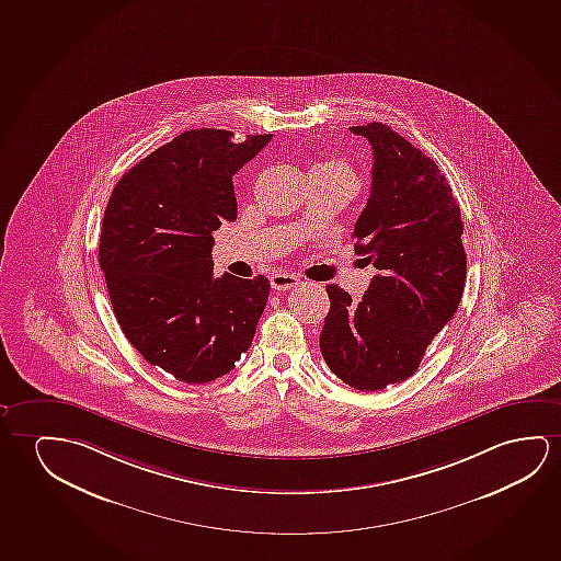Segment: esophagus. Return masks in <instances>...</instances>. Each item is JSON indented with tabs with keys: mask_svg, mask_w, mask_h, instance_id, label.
Wrapping results in <instances>:
<instances>
[{
	"mask_svg": "<svg viewBox=\"0 0 561 561\" xmlns=\"http://www.w3.org/2000/svg\"><path fill=\"white\" fill-rule=\"evenodd\" d=\"M270 284L276 291H289L293 287L301 284V279L293 274H276V276L270 277Z\"/></svg>",
	"mask_w": 561,
	"mask_h": 561,
	"instance_id": "1",
	"label": "esophagus"
}]
</instances>
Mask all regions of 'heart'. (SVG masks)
Instances as JSON below:
<instances>
[{
    "mask_svg": "<svg viewBox=\"0 0 561 561\" xmlns=\"http://www.w3.org/2000/svg\"><path fill=\"white\" fill-rule=\"evenodd\" d=\"M312 171H332V173H340V175H345V178L353 179L351 175V170L347 168V163L340 162V160H325V162H318Z\"/></svg>",
    "mask_w": 561,
    "mask_h": 561,
    "instance_id": "1",
    "label": "heart"
}]
</instances>
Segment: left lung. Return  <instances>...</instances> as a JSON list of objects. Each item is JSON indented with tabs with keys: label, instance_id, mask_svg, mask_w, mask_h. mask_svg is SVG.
I'll return each mask as SVG.
<instances>
[{
	"label": "left lung",
	"instance_id": "left-lung-1",
	"mask_svg": "<svg viewBox=\"0 0 561 561\" xmlns=\"http://www.w3.org/2000/svg\"><path fill=\"white\" fill-rule=\"evenodd\" d=\"M373 147V187L355 224V252L378 270L360 301L328 285L320 333L325 365L360 391L416 373L451 320L467 276L459 204L436 162L383 123L351 127Z\"/></svg>",
	"mask_w": 561,
	"mask_h": 561
}]
</instances>
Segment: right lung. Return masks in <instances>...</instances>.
<instances>
[{"mask_svg":"<svg viewBox=\"0 0 561 561\" xmlns=\"http://www.w3.org/2000/svg\"><path fill=\"white\" fill-rule=\"evenodd\" d=\"M270 138L185 130L123 173L110 196L98 254L115 318L150 365L181 382L231 373L268 301L264 276L214 277L211 233L236 221L231 179Z\"/></svg>","mask_w":561,"mask_h":561,"instance_id":"add662e5","label":"right lung"}]
</instances>
